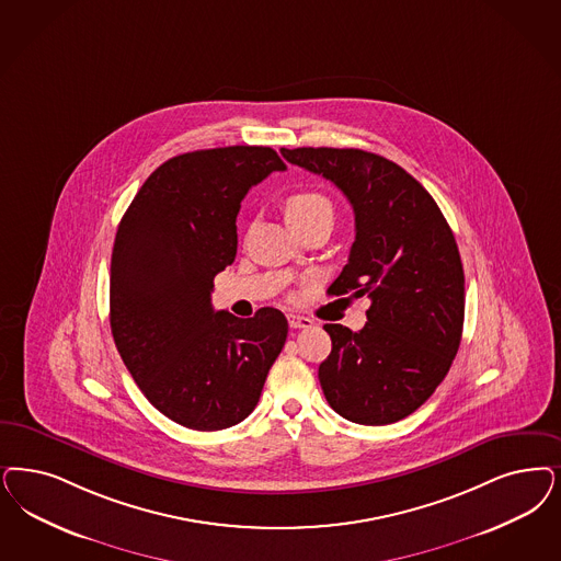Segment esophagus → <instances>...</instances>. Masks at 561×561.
<instances>
[{
    "instance_id": "1",
    "label": "esophagus",
    "mask_w": 561,
    "mask_h": 561,
    "mask_svg": "<svg viewBox=\"0 0 561 561\" xmlns=\"http://www.w3.org/2000/svg\"><path fill=\"white\" fill-rule=\"evenodd\" d=\"M288 323H290L291 329H305L312 325L309 317H300V314H288Z\"/></svg>"
}]
</instances>
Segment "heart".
Segmentation results:
<instances>
[{"label":"heart","instance_id":"b5f03b06","mask_svg":"<svg viewBox=\"0 0 561 561\" xmlns=\"http://www.w3.org/2000/svg\"><path fill=\"white\" fill-rule=\"evenodd\" d=\"M284 215L291 228H302L312 221L333 219L335 207L325 194L300 191L294 193L284 201Z\"/></svg>","mask_w":561,"mask_h":561}]
</instances>
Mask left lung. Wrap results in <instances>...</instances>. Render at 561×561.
Wrapping results in <instances>:
<instances>
[{
  "mask_svg": "<svg viewBox=\"0 0 561 561\" xmlns=\"http://www.w3.org/2000/svg\"><path fill=\"white\" fill-rule=\"evenodd\" d=\"M333 182L354 209L356 238L329 296L370 298L367 325H325V400L358 425H389L423 407L451 367L463 325V270L444 213L407 170L360 149H282Z\"/></svg>",
  "mask_w": 561,
  "mask_h": 561,
  "instance_id": "8db88e82",
  "label": "left lung"
}]
</instances>
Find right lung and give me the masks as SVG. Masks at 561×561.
I'll list each match as a JSON object with an SVG mask.
<instances>
[{"label":"right lung","mask_w":561,"mask_h":561,"mask_svg":"<svg viewBox=\"0 0 561 561\" xmlns=\"http://www.w3.org/2000/svg\"><path fill=\"white\" fill-rule=\"evenodd\" d=\"M286 163L271 147H221L159 165L117 226L110 323L136 386L161 414L219 431L251 414L286 344L277 309L213 310V279L238 251L240 203Z\"/></svg>","instance_id":"1"}]
</instances>
